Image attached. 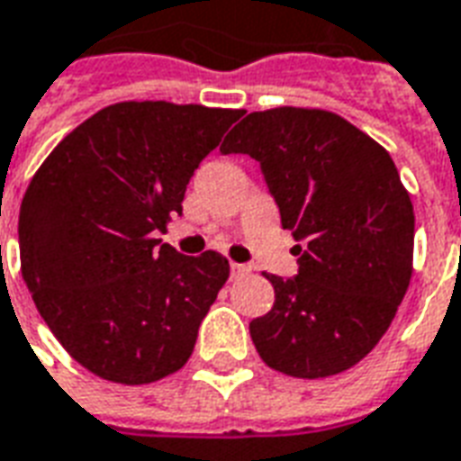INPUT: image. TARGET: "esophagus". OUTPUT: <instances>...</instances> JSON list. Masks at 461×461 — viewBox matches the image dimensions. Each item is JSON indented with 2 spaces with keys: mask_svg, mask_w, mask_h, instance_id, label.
<instances>
[{
  "mask_svg": "<svg viewBox=\"0 0 461 461\" xmlns=\"http://www.w3.org/2000/svg\"><path fill=\"white\" fill-rule=\"evenodd\" d=\"M250 272L248 265H238V262H230V276H243Z\"/></svg>",
  "mask_w": 461,
  "mask_h": 461,
  "instance_id": "34e87169",
  "label": "esophagus"
}]
</instances>
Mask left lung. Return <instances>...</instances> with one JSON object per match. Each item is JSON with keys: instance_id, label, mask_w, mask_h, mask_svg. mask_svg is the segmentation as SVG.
I'll return each mask as SVG.
<instances>
[{"instance_id": "1", "label": "left lung", "mask_w": 461, "mask_h": 461, "mask_svg": "<svg viewBox=\"0 0 461 461\" xmlns=\"http://www.w3.org/2000/svg\"><path fill=\"white\" fill-rule=\"evenodd\" d=\"M259 162L299 275L275 286V306L250 323L259 357L282 375L323 379L366 357L413 275V203L391 155L323 109L248 113L221 143Z\"/></svg>"}]
</instances>
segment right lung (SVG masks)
<instances>
[{
	"label": "right lung",
	"instance_id": "add662e5",
	"mask_svg": "<svg viewBox=\"0 0 461 461\" xmlns=\"http://www.w3.org/2000/svg\"><path fill=\"white\" fill-rule=\"evenodd\" d=\"M240 109L119 102L62 138L19 213L21 275L75 362L140 386L175 375L230 267L160 243L189 179Z\"/></svg>",
	"mask_w": 461,
	"mask_h": 461
}]
</instances>
